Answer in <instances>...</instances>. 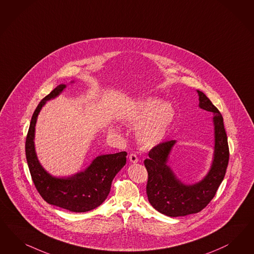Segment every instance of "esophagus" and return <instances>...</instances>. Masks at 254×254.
<instances>
[{"mask_svg": "<svg viewBox=\"0 0 254 254\" xmlns=\"http://www.w3.org/2000/svg\"><path fill=\"white\" fill-rule=\"evenodd\" d=\"M129 160H130L131 163H137V162H138V158H137V156L135 155L134 153H131V154L129 155Z\"/></svg>", "mask_w": 254, "mask_h": 254, "instance_id": "obj_1", "label": "esophagus"}]
</instances>
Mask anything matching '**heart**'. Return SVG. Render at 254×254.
<instances>
[{"instance_id":"b5f03b06","label":"heart","mask_w":254,"mask_h":254,"mask_svg":"<svg viewBox=\"0 0 254 254\" xmlns=\"http://www.w3.org/2000/svg\"><path fill=\"white\" fill-rule=\"evenodd\" d=\"M155 99H146L134 107L130 123L140 124L136 137L144 147H152L161 143L175 119V109L170 103L159 105Z\"/></svg>"}]
</instances>
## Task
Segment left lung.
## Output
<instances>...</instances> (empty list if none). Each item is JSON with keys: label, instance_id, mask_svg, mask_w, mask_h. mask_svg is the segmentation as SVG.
<instances>
[{"label": "left lung", "instance_id": "8db88e82", "mask_svg": "<svg viewBox=\"0 0 254 254\" xmlns=\"http://www.w3.org/2000/svg\"><path fill=\"white\" fill-rule=\"evenodd\" d=\"M197 92L199 107L212 112L215 126L214 159L211 169L205 179L193 185H185L176 178L166 164L175 140L165 141L152 147L148 158L144 161L147 171L148 201L156 210L169 217L186 216L204 209L215 196L229 162V146L221 112L202 91Z\"/></svg>", "mask_w": 254, "mask_h": 254}]
</instances>
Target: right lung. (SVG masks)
<instances>
[{"instance_id": "obj_1", "label": "right lung", "mask_w": 254, "mask_h": 254, "mask_svg": "<svg viewBox=\"0 0 254 254\" xmlns=\"http://www.w3.org/2000/svg\"><path fill=\"white\" fill-rule=\"evenodd\" d=\"M65 85H59L36 107L25 142L26 159L34 186L50 205L72 212H87L101 205L108 196L112 180L126 164L127 152L98 156L84 172L67 179L53 178L39 164L34 150V127L42 107L59 95Z\"/></svg>"}]
</instances>
